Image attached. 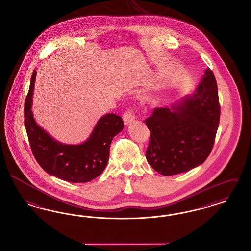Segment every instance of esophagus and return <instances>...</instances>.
<instances>
[{"label": "esophagus", "instance_id": "1", "mask_svg": "<svg viewBox=\"0 0 251 251\" xmlns=\"http://www.w3.org/2000/svg\"><path fill=\"white\" fill-rule=\"evenodd\" d=\"M135 114H136L135 108L131 107L130 108V109H128V110L124 113V115H123L124 123H125L126 125L131 124V122L135 120Z\"/></svg>", "mask_w": 251, "mask_h": 251}]
</instances>
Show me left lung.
Segmentation results:
<instances>
[{
  "label": "left lung",
  "instance_id": "obj_1",
  "mask_svg": "<svg viewBox=\"0 0 251 251\" xmlns=\"http://www.w3.org/2000/svg\"><path fill=\"white\" fill-rule=\"evenodd\" d=\"M219 119L217 84L208 69L194 95L171 109L155 108L145 120L151 131L147 161L165 176L200 166L213 150Z\"/></svg>",
  "mask_w": 251,
  "mask_h": 251
}]
</instances>
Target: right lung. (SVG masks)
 Here are the masks:
<instances>
[{
    "instance_id": "obj_1",
    "label": "right lung",
    "mask_w": 251,
    "mask_h": 251,
    "mask_svg": "<svg viewBox=\"0 0 251 251\" xmlns=\"http://www.w3.org/2000/svg\"><path fill=\"white\" fill-rule=\"evenodd\" d=\"M36 71L24 103V125L36 162L47 173L70 182H88L99 177L107 165L110 144L122 131L120 116L107 114L100 118L90 137L81 145H64L53 140L36 125L32 114V96Z\"/></svg>"
}]
</instances>
